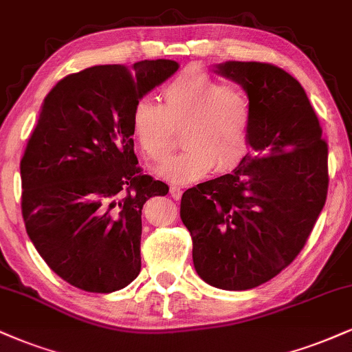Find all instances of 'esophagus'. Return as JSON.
Instances as JSON below:
<instances>
[{"label": "esophagus", "instance_id": "esophagus-1", "mask_svg": "<svg viewBox=\"0 0 352 352\" xmlns=\"http://www.w3.org/2000/svg\"><path fill=\"white\" fill-rule=\"evenodd\" d=\"M182 188L180 187H175V185H172L170 187V197L173 198V200H180L182 198Z\"/></svg>", "mask_w": 352, "mask_h": 352}]
</instances>
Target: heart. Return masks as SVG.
<instances>
[{
	"label": "heart",
	"instance_id": "b5f03b06",
	"mask_svg": "<svg viewBox=\"0 0 352 352\" xmlns=\"http://www.w3.org/2000/svg\"><path fill=\"white\" fill-rule=\"evenodd\" d=\"M164 107L147 98L133 109L131 128L152 162H165L184 131L185 149L160 167L159 175L175 184L205 177L217 165L224 172L236 167L249 149L252 109L249 98L205 70L187 69L165 85Z\"/></svg>",
	"mask_w": 352,
	"mask_h": 352
}]
</instances>
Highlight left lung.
<instances>
[{
    "label": "left lung",
    "instance_id": "8db88e82",
    "mask_svg": "<svg viewBox=\"0 0 352 352\" xmlns=\"http://www.w3.org/2000/svg\"><path fill=\"white\" fill-rule=\"evenodd\" d=\"M252 109L249 146L231 173L188 188L180 218L193 265L210 285L249 290L294 262L328 195V144L303 87L264 62H224Z\"/></svg>",
    "mask_w": 352,
    "mask_h": 352
}]
</instances>
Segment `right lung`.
Returning a JSON list of instances; mask_svg holds the SVG:
<instances>
[{"instance_id":"right-lung-1","label":"right lung","mask_w":352,"mask_h":352,"mask_svg":"<svg viewBox=\"0 0 352 352\" xmlns=\"http://www.w3.org/2000/svg\"><path fill=\"white\" fill-rule=\"evenodd\" d=\"M177 69L165 58L96 65L45 96L21 159V208L45 264L80 290L111 294L141 272L142 206L168 187L138 165L131 118Z\"/></svg>"}]
</instances>
